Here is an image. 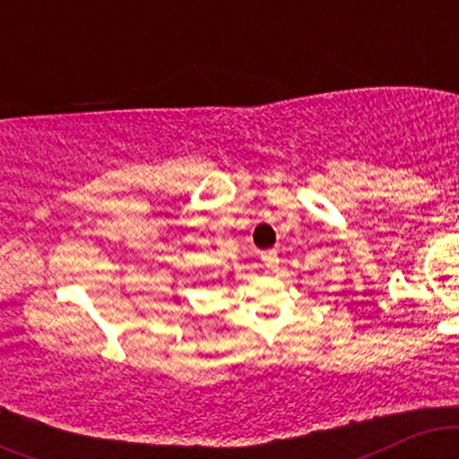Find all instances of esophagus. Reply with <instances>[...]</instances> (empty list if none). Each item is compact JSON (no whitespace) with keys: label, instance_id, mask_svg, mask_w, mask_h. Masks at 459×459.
Here are the masks:
<instances>
[{"label":"esophagus","instance_id":"1","mask_svg":"<svg viewBox=\"0 0 459 459\" xmlns=\"http://www.w3.org/2000/svg\"><path fill=\"white\" fill-rule=\"evenodd\" d=\"M261 261H263V267H265V270H270V272H276V270H278V263H281V259H278V252H276V250L263 252Z\"/></svg>","mask_w":459,"mask_h":459}]
</instances>
